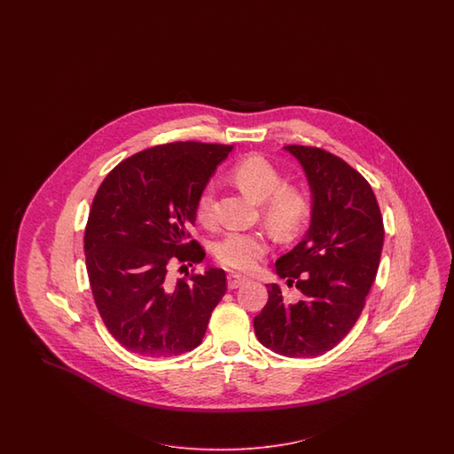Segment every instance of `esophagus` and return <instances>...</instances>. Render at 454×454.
<instances>
[{"instance_id":"esophagus-1","label":"esophagus","mask_w":454,"mask_h":454,"mask_svg":"<svg viewBox=\"0 0 454 454\" xmlns=\"http://www.w3.org/2000/svg\"><path fill=\"white\" fill-rule=\"evenodd\" d=\"M247 276L241 275H230L228 276V288L236 289L239 288L241 285H245L247 283Z\"/></svg>"}]
</instances>
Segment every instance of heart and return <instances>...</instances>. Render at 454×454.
<instances>
[{
  "mask_svg": "<svg viewBox=\"0 0 454 454\" xmlns=\"http://www.w3.org/2000/svg\"><path fill=\"white\" fill-rule=\"evenodd\" d=\"M234 183L262 203V215L276 233L294 234L311 215V198L300 186L285 184L283 173L262 154H249L231 169ZM216 188L207 183L196 201L198 218H213ZM268 251V239L262 231H228L215 247L216 260L231 270L249 271Z\"/></svg>",
  "mask_w": 454,
  "mask_h": 454,
  "instance_id": "1",
  "label": "heart"
}]
</instances>
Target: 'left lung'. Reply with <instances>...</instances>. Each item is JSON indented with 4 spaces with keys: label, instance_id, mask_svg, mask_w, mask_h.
I'll use <instances>...</instances> for the list:
<instances>
[{
    "label": "left lung",
    "instance_id": "left-lung-1",
    "mask_svg": "<svg viewBox=\"0 0 454 454\" xmlns=\"http://www.w3.org/2000/svg\"><path fill=\"white\" fill-rule=\"evenodd\" d=\"M306 173L311 224L301 241L276 262V273L301 300L288 302L268 285V302L253 319L262 346L288 357L333 349L361 315L378 273L383 216L366 179L341 158L315 146H285Z\"/></svg>",
    "mask_w": 454,
    "mask_h": 454
}]
</instances>
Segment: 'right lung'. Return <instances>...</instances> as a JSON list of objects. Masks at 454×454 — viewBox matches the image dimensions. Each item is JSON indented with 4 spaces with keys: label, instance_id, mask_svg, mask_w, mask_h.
Returning <instances> with one entry per match:
<instances>
[{
    "label": "right lung",
    "instance_id": "1",
    "mask_svg": "<svg viewBox=\"0 0 454 454\" xmlns=\"http://www.w3.org/2000/svg\"><path fill=\"white\" fill-rule=\"evenodd\" d=\"M231 145L176 141L137 153L98 188L84 231L86 271L99 317L118 343L146 357L200 346L226 275L207 268L192 239L196 201ZM173 263L187 271L176 280Z\"/></svg>",
    "mask_w": 454,
    "mask_h": 454
}]
</instances>
